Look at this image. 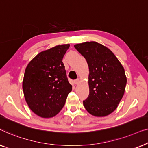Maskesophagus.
Returning <instances> with one entry per match:
<instances>
[{"mask_svg":"<svg viewBox=\"0 0 148 148\" xmlns=\"http://www.w3.org/2000/svg\"><path fill=\"white\" fill-rule=\"evenodd\" d=\"M79 82H80V79H79V78H77L76 80H74V84H78Z\"/></svg>","mask_w":148,"mask_h":148,"instance_id":"1","label":"esophagus"}]
</instances>
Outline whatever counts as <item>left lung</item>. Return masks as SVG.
I'll use <instances>...</instances> for the list:
<instances>
[{"label": "left lung", "mask_w": 148, "mask_h": 148, "mask_svg": "<svg viewBox=\"0 0 148 148\" xmlns=\"http://www.w3.org/2000/svg\"><path fill=\"white\" fill-rule=\"evenodd\" d=\"M89 68V96L83 105L90 115L105 116L117 108L125 90L123 66L112 51L96 41L74 45Z\"/></svg>", "instance_id": "1"}]
</instances>
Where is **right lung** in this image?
I'll list each match as a JSON object with an SVG mask.
<instances>
[{"mask_svg":"<svg viewBox=\"0 0 148 148\" xmlns=\"http://www.w3.org/2000/svg\"><path fill=\"white\" fill-rule=\"evenodd\" d=\"M70 44L58 45L41 51L25 71L23 90L30 109L42 118L60 113L72 90L62 59Z\"/></svg>","mask_w":148,"mask_h":148,"instance_id":"obj_1","label":"right lung"}]
</instances>
